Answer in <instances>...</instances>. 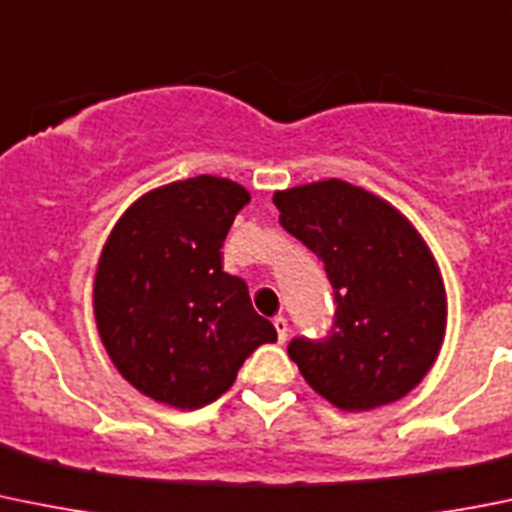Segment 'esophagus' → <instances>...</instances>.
Listing matches in <instances>:
<instances>
[{"instance_id": "34e87169", "label": "esophagus", "mask_w": 512, "mask_h": 512, "mask_svg": "<svg viewBox=\"0 0 512 512\" xmlns=\"http://www.w3.org/2000/svg\"><path fill=\"white\" fill-rule=\"evenodd\" d=\"M272 326H275V331H278V338H280V341H285V338H288V331H290L288 318H283V315H278V318H275V321H272Z\"/></svg>"}]
</instances>
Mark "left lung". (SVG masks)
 <instances>
[{"label": "left lung", "instance_id": "1", "mask_svg": "<svg viewBox=\"0 0 512 512\" xmlns=\"http://www.w3.org/2000/svg\"><path fill=\"white\" fill-rule=\"evenodd\" d=\"M280 224L326 265L331 333L293 338L303 379L343 412L407 396L439 356L447 328L442 272L422 234L386 199L341 179L275 191Z\"/></svg>", "mask_w": 512, "mask_h": 512}]
</instances>
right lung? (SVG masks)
I'll return each instance as SVG.
<instances>
[{
    "label": "right lung",
    "instance_id": "right-lung-1",
    "mask_svg": "<svg viewBox=\"0 0 512 512\" xmlns=\"http://www.w3.org/2000/svg\"><path fill=\"white\" fill-rule=\"evenodd\" d=\"M250 191L194 176L146 191L100 252L93 313L118 374L148 399L199 409L219 399L245 358L278 331L247 283L222 270V245Z\"/></svg>",
    "mask_w": 512,
    "mask_h": 512
}]
</instances>
